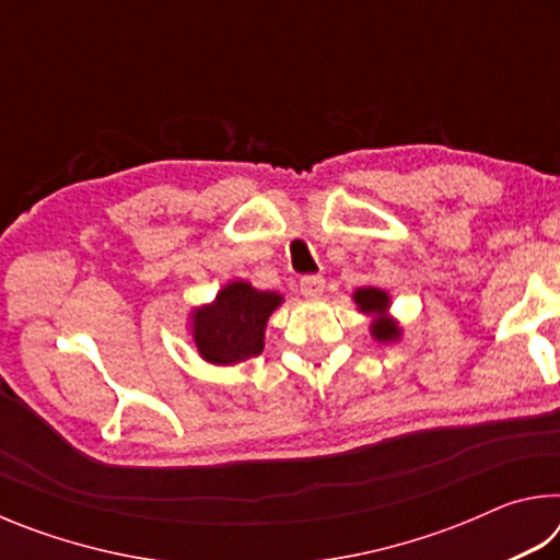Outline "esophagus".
<instances>
[{
	"mask_svg": "<svg viewBox=\"0 0 560 560\" xmlns=\"http://www.w3.org/2000/svg\"><path fill=\"white\" fill-rule=\"evenodd\" d=\"M299 289L306 299H318L326 289V279L324 277H303L301 283H299Z\"/></svg>",
	"mask_w": 560,
	"mask_h": 560,
	"instance_id": "obj_1",
	"label": "esophagus"
}]
</instances>
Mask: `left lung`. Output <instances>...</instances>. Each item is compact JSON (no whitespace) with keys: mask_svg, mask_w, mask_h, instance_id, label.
<instances>
[{"mask_svg":"<svg viewBox=\"0 0 560 560\" xmlns=\"http://www.w3.org/2000/svg\"><path fill=\"white\" fill-rule=\"evenodd\" d=\"M353 301L358 303V308L363 311V314L373 316L371 334L375 340H381V343H390V340L400 338V326L395 324V318L387 316V308H390V296H387V291L375 289V287L358 289L353 293Z\"/></svg>","mask_w":560,"mask_h":560,"instance_id":"1","label":"left lung"}]
</instances>
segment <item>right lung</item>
I'll return each mask as SVG.
<instances>
[{"mask_svg":"<svg viewBox=\"0 0 560 560\" xmlns=\"http://www.w3.org/2000/svg\"><path fill=\"white\" fill-rule=\"evenodd\" d=\"M281 293L257 291L246 281H232L212 303L192 311V338L207 363H244L264 350V328L281 306Z\"/></svg>","mask_w":560,"mask_h":560,"instance_id":"1","label":"right lung"}]
</instances>
